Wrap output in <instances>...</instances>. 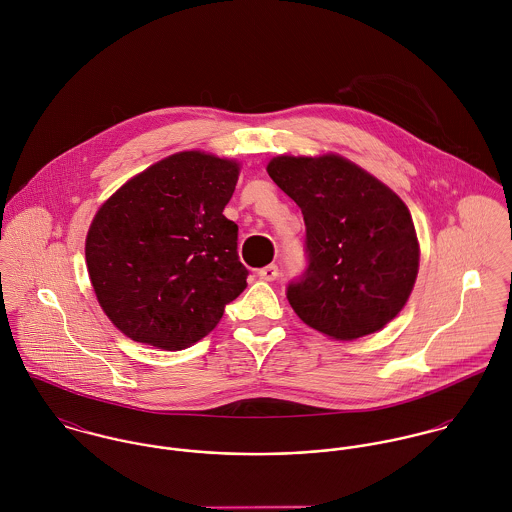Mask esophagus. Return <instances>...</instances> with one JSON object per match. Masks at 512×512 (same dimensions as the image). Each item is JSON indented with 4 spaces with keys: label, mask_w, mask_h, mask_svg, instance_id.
<instances>
[{
    "label": "esophagus",
    "mask_w": 512,
    "mask_h": 512,
    "mask_svg": "<svg viewBox=\"0 0 512 512\" xmlns=\"http://www.w3.org/2000/svg\"><path fill=\"white\" fill-rule=\"evenodd\" d=\"M258 276L266 282H274L280 276V270H278L276 264H270V266H264L262 270H258Z\"/></svg>",
    "instance_id": "1"
}]
</instances>
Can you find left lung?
Segmentation results:
<instances>
[{"mask_svg": "<svg viewBox=\"0 0 512 512\" xmlns=\"http://www.w3.org/2000/svg\"><path fill=\"white\" fill-rule=\"evenodd\" d=\"M268 173L305 222L307 266L286 290L293 311L339 341L382 329L418 274L420 248L406 205L339 155L274 157Z\"/></svg>", "mask_w": 512, "mask_h": 512, "instance_id": "left-lung-1", "label": "left lung"}]
</instances>
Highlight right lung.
Returning a JSON list of instances; mask_svg holds the SVG:
<instances>
[{"instance_id": "add662e5", "label": "right lung", "mask_w": 512, "mask_h": 512, "mask_svg": "<svg viewBox=\"0 0 512 512\" xmlns=\"http://www.w3.org/2000/svg\"><path fill=\"white\" fill-rule=\"evenodd\" d=\"M238 165L175 153L116 191L86 236L98 303L130 339L177 351L201 341L246 288L238 226L222 215Z\"/></svg>"}]
</instances>
